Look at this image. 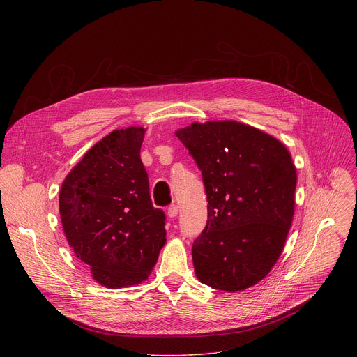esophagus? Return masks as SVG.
Returning <instances> with one entry per match:
<instances>
[{"label": "esophagus", "instance_id": "1", "mask_svg": "<svg viewBox=\"0 0 357 357\" xmlns=\"http://www.w3.org/2000/svg\"><path fill=\"white\" fill-rule=\"evenodd\" d=\"M178 212H179V208L176 206V205H171L169 208H168V216L169 218H176L178 216Z\"/></svg>", "mask_w": 357, "mask_h": 357}]
</instances>
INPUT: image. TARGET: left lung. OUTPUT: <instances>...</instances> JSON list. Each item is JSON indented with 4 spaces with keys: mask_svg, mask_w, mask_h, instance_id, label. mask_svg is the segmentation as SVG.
<instances>
[{
    "mask_svg": "<svg viewBox=\"0 0 357 357\" xmlns=\"http://www.w3.org/2000/svg\"><path fill=\"white\" fill-rule=\"evenodd\" d=\"M175 134L202 171L208 196V223L192 247L197 280L226 292L256 285L280 259L294 219L289 151L234 120L195 121Z\"/></svg>",
    "mask_w": 357,
    "mask_h": 357,
    "instance_id": "left-lung-1",
    "label": "left lung"
}]
</instances>
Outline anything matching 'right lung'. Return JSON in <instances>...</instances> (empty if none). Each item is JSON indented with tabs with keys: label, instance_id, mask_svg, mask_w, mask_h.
Segmentation results:
<instances>
[{
	"label": "right lung",
	"instance_id": "right-lung-1",
	"mask_svg": "<svg viewBox=\"0 0 357 357\" xmlns=\"http://www.w3.org/2000/svg\"><path fill=\"white\" fill-rule=\"evenodd\" d=\"M145 131L113 130L97 141L59 192L69 245L93 280L110 289L146 281L167 243L165 215L152 205L139 158Z\"/></svg>",
	"mask_w": 357,
	"mask_h": 357
}]
</instances>
